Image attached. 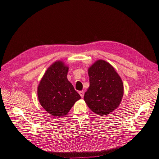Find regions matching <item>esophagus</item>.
<instances>
[{
    "label": "esophagus",
    "mask_w": 159,
    "mask_h": 159,
    "mask_svg": "<svg viewBox=\"0 0 159 159\" xmlns=\"http://www.w3.org/2000/svg\"><path fill=\"white\" fill-rule=\"evenodd\" d=\"M79 94H80V96H81V98H83V97H84V93L83 92V91H79Z\"/></svg>",
    "instance_id": "1"
}]
</instances>
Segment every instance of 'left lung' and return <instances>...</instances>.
<instances>
[{"instance_id": "left-lung-1", "label": "left lung", "mask_w": 159, "mask_h": 159, "mask_svg": "<svg viewBox=\"0 0 159 159\" xmlns=\"http://www.w3.org/2000/svg\"><path fill=\"white\" fill-rule=\"evenodd\" d=\"M90 85L84 101L92 111L107 115L120 105L123 95V82L109 63L98 60L88 70Z\"/></svg>"}]
</instances>
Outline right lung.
Listing matches in <instances>:
<instances>
[{"instance_id":"1","label":"right lung","mask_w":159,"mask_h":159,"mask_svg":"<svg viewBox=\"0 0 159 159\" xmlns=\"http://www.w3.org/2000/svg\"><path fill=\"white\" fill-rule=\"evenodd\" d=\"M69 68L56 61L45 72L38 87L41 106L54 116L67 114L80 96L66 78Z\"/></svg>"}]
</instances>
